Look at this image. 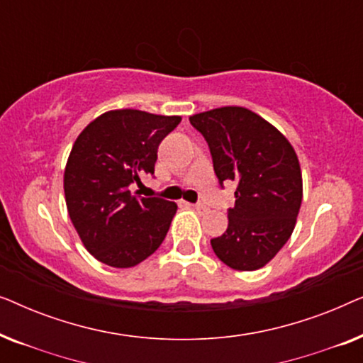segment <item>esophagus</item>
<instances>
[{
    "label": "esophagus",
    "instance_id": "obj_1",
    "mask_svg": "<svg viewBox=\"0 0 363 363\" xmlns=\"http://www.w3.org/2000/svg\"><path fill=\"white\" fill-rule=\"evenodd\" d=\"M193 208H195L200 215H205V213H208V206L203 205V203H196V205H193Z\"/></svg>",
    "mask_w": 363,
    "mask_h": 363
}]
</instances>
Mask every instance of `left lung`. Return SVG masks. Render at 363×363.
I'll return each instance as SVG.
<instances>
[{
  "label": "left lung",
  "instance_id": "left-lung-1",
  "mask_svg": "<svg viewBox=\"0 0 363 363\" xmlns=\"http://www.w3.org/2000/svg\"><path fill=\"white\" fill-rule=\"evenodd\" d=\"M190 123L205 137L223 188L236 182L228 230L211 247L226 266L255 271L286 245L302 201L299 160L287 138L245 107H220L196 113Z\"/></svg>",
  "mask_w": 363,
  "mask_h": 363
}]
</instances>
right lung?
Here are the masks:
<instances>
[{"mask_svg":"<svg viewBox=\"0 0 363 363\" xmlns=\"http://www.w3.org/2000/svg\"><path fill=\"white\" fill-rule=\"evenodd\" d=\"M182 117L133 108L102 113L81 132L64 172L69 216L87 251L104 264L132 267L165 240L177 205L133 195L155 173L157 152Z\"/></svg>","mask_w":363,"mask_h":363,"instance_id":"1","label":"right lung"}]
</instances>
